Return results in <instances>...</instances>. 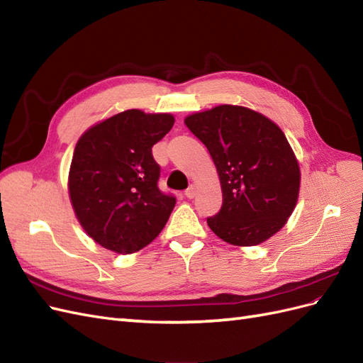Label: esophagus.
<instances>
[{
	"mask_svg": "<svg viewBox=\"0 0 363 363\" xmlns=\"http://www.w3.org/2000/svg\"><path fill=\"white\" fill-rule=\"evenodd\" d=\"M184 195H186V199H194V196H195V186L191 184L189 188L184 191Z\"/></svg>",
	"mask_w": 363,
	"mask_h": 363,
	"instance_id": "obj_1",
	"label": "esophagus"
}]
</instances>
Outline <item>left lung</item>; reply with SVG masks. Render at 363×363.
<instances>
[{
  "mask_svg": "<svg viewBox=\"0 0 363 363\" xmlns=\"http://www.w3.org/2000/svg\"><path fill=\"white\" fill-rule=\"evenodd\" d=\"M211 155L221 182L223 206L207 218L212 232L251 247L286 224L298 199L300 168L283 131L255 111L218 106L184 119Z\"/></svg>",
  "mask_w": 363,
  "mask_h": 363,
  "instance_id": "left-lung-1",
  "label": "left lung"
}]
</instances>
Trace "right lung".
<instances>
[{
  "label": "right lung",
  "mask_w": 363,
  "mask_h": 363,
  "mask_svg": "<svg viewBox=\"0 0 363 363\" xmlns=\"http://www.w3.org/2000/svg\"><path fill=\"white\" fill-rule=\"evenodd\" d=\"M174 116L121 112L79 139L69 171L77 218L95 242L121 255L139 251L157 238L175 206L159 189L160 167L152 145L168 133Z\"/></svg>",
  "instance_id": "right-lung-1"
}]
</instances>
